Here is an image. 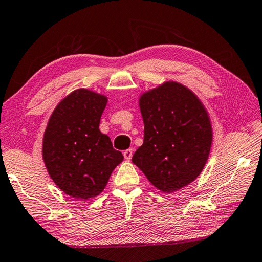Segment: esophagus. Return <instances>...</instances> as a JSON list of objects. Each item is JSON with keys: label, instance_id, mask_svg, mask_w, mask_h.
<instances>
[{"label": "esophagus", "instance_id": "1", "mask_svg": "<svg viewBox=\"0 0 262 262\" xmlns=\"http://www.w3.org/2000/svg\"><path fill=\"white\" fill-rule=\"evenodd\" d=\"M132 152H134V150H132V149L124 150L123 155H124V158H125L126 161H130V160H131V158H132Z\"/></svg>", "mask_w": 262, "mask_h": 262}]
</instances>
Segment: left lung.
Here are the masks:
<instances>
[{"label":"left lung","instance_id":"8db88e82","mask_svg":"<svg viewBox=\"0 0 262 262\" xmlns=\"http://www.w3.org/2000/svg\"><path fill=\"white\" fill-rule=\"evenodd\" d=\"M144 143L132 162L164 193L189 185L207 162L213 128L207 109L181 82L164 81L139 98Z\"/></svg>","mask_w":262,"mask_h":262}]
</instances>
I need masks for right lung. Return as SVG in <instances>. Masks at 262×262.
Returning <instances> with one entry per match:
<instances>
[{
	"mask_svg": "<svg viewBox=\"0 0 262 262\" xmlns=\"http://www.w3.org/2000/svg\"><path fill=\"white\" fill-rule=\"evenodd\" d=\"M107 102L103 94L78 89L56 105L45 130V166L58 189L75 199L99 195L124 159L99 130Z\"/></svg>",
	"mask_w": 262,
	"mask_h": 262,
	"instance_id": "obj_1",
	"label": "right lung"
}]
</instances>
